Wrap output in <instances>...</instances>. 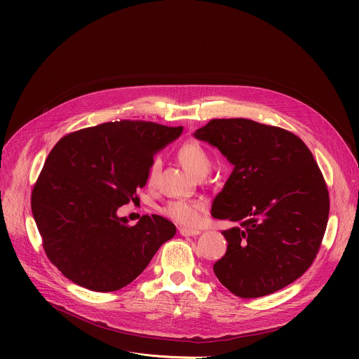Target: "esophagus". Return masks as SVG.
<instances>
[{"instance_id": "esophagus-1", "label": "esophagus", "mask_w": 359, "mask_h": 359, "mask_svg": "<svg viewBox=\"0 0 359 359\" xmlns=\"http://www.w3.org/2000/svg\"><path fill=\"white\" fill-rule=\"evenodd\" d=\"M179 233L182 234V236H184V237H193V236H198L200 234V230H196V229H186V227H182L180 230H179Z\"/></svg>"}]
</instances>
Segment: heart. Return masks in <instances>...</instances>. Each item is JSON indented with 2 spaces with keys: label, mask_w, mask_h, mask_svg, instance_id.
Instances as JSON below:
<instances>
[{
  "label": "heart",
  "mask_w": 359,
  "mask_h": 359,
  "mask_svg": "<svg viewBox=\"0 0 359 359\" xmlns=\"http://www.w3.org/2000/svg\"><path fill=\"white\" fill-rule=\"evenodd\" d=\"M177 159L183 165V168L193 175L194 177L206 175L210 169V158L198 142L190 140L183 143L177 150ZM161 169L159 161H153L150 163L147 172V184L153 186L156 182L158 173ZM204 210V203L201 200H173L166 204L163 209V215L176 222L177 224L193 227L198 224L201 219V213Z\"/></svg>",
  "instance_id": "heart-1"
}]
</instances>
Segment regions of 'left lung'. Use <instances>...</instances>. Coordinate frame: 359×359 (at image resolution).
<instances>
[{
	"instance_id": "1",
	"label": "left lung",
	"mask_w": 359,
	"mask_h": 359,
	"mask_svg": "<svg viewBox=\"0 0 359 359\" xmlns=\"http://www.w3.org/2000/svg\"><path fill=\"white\" fill-rule=\"evenodd\" d=\"M194 137L234 166L212 216L237 226L222 231L227 251L215 263L234 295L257 298L299 278L320 250L330 196L313 153L294 133L250 119H212Z\"/></svg>"
}]
</instances>
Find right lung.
Here are the masks:
<instances>
[{
    "label": "right lung",
    "mask_w": 359,
    "mask_h": 359,
    "mask_svg": "<svg viewBox=\"0 0 359 359\" xmlns=\"http://www.w3.org/2000/svg\"><path fill=\"white\" fill-rule=\"evenodd\" d=\"M182 132L155 122H109L72 132L49 151L31 209L46 257L67 278L90 291L121 290L176 234L162 216L130 226L116 212L137 198L153 156Z\"/></svg>",
    "instance_id": "add662e5"
}]
</instances>
